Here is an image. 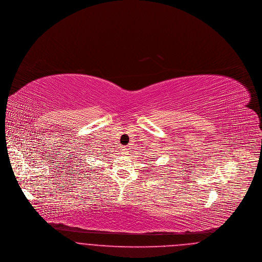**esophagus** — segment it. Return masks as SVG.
I'll return each instance as SVG.
<instances>
[{"label": "esophagus", "mask_w": 262, "mask_h": 262, "mask_svg": "<svg viewBox=\"0 0 262 262\" xmlns=\"http://www.w3.org/2000/svg\"><path fill=\"white\" fill-rule=\"evenodd\" d=\"M122 150L124 151V152H125V151H127V148H126V146H123V149H122Z\"/></svg>", "instance_id": "1"}]
</instances>
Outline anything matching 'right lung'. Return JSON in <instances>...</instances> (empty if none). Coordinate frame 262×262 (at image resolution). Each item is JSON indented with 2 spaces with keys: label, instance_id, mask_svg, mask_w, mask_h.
Listing matches in <instances>:
<instances>
[{
  "label": "right lung",
  "instance_id": "obj_1",
  "mask_svg": "<svg viewBox=\"0 0 262 262\" xmlns=\"http://www.w3.org/2000/svg\"><path fill=\"white\" fill-rule=\"evenodd\" d=\"M96 156H98V155H96ZM101 156H103V155H101ZM90 170H92V168H91V169H90ZM91 172H92V173H93V171H91Z\"/></svg>",
  "mask_w": 262,
  "mask_h": 262
}]
</instances>
